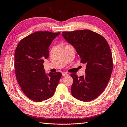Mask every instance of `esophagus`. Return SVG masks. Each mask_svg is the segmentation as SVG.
<instances>
[{
    "mask_svg": "<svg viewBox=\"0 0 127 127\" xmlns=\"http://www.w3.org/2000/svg\"><path fill=\"white\" fill-rule=\"evenodd\" d=\"M62 75H63V76H68V75L67 72H63V74H62Z\"/></svg>",
    "mask_w": 127,
    "mask_h": 127,
    "instance_id": "obj_1",
    "label": "esophagus"
}]
</instances>
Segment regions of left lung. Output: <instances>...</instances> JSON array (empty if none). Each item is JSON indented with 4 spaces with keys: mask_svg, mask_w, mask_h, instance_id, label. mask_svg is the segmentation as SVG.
Here are the masks:
<instances>
[{
    "mask_svg": "<svg viewBox=\"0 0 127 127\" xmlns=\"http://www.w3.org/2000/svg\"><path fill=\"white\" fill-rule=\"evenodd\" d=\"M62 35L76 50L80 63L86 64V74L73 78L72 96L78 100L89 102L104 90L113 69L112 55L105 38L89 30L63 32Z\"/></svg>",
    "mask_w": 127,
    "mask_h": 127,
    "instance_id": "8db88e82",
    "label": "left lung"
}]
</instances>
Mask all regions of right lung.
I'll list each match as a JSON object with an SVG mask.
<instances>
[{
    "label": "right lung",
    "mask_w": 127,
    "mask_h": 127,
    "mask_svg": "<svg viewBox=\"0 0 127 127\" xmlns=\"http://www.w3.org/2000/svg\"><path fill=\"white\" fill-rule=\"evenodd\" d=\"M60 32H34L22 39L15 52L14 68L17 81L24 94L40 102L51 98L62 76L61 72L46 75L44 59L49 57V47Z\"/></svg>",
    "instance_id": "right-lung-1"
}]
</instances>
